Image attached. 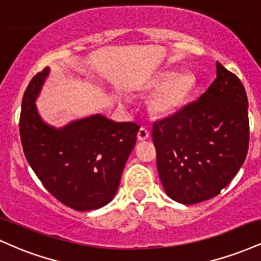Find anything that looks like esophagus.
<instances>
[{"label": "esophagus", "mask_w": 261, "mask_h": 261, "mask_svg": "<svg viewBox=\"0 0 261 261\" xmlns=\"http://www.w3.org/2000/svg\"><path fill=\"white\" fill-rule=\"evenodd\" d=\"M148 137H149V131L146 127H141L139 133H137V139H139V141H145L147 140Z\"/></svg>", "instance_id": "obj_1"}]
</instances>
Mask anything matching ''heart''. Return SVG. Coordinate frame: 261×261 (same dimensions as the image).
<instances>
[{"label":"heart","mask_w":261,"mask_h":261,"mask_svg":"<svg viewBox=\"0 0 261 261\" xmlns=\"http://www.w3.org/2000/svg\"><path fill=\"white\" fill-rule=\"evenodd\" d=\"M195 86V76L191 72L155 74L147 82V88L155 89L149 99V109L155 115H172L187 103Z\"/></svg>","instance_id":"1"}]
</instances>
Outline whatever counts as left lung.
I'll return each mask as SVG.
<instances>
[{
  "label": "left lung",
  "instance_id": "obj_1",
  "mask_svg": "<svg viewBox=\"0 0 261 261\" xmlns=\"http://www.w3.org/2000/svg\"><path fill=\"white\" fill-rule=\"evenodd\" d=\"M152 139L167 195L193 205L234 178L249 146L248 98L241 80L216 62V79L199 100L155 121Z\"/></svg>",
  "mask_w": 261,
  "mask_h": 261
}]
</instances>
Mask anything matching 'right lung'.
I'll use <instances>...</instances> for the list:
<instances>
[{
    "label": "right lung",
    "mask_w": 261,
    "mask_h": 261,
    "mask_svg": "<svg viewBox=\"0 0 261 261\" xmlns=\"http://www.w3.org/2000/svg\"><path fill=\"white\" fill-rule=\"evenodd\" d=\"M49 73L33 77L22 100L19 134L25 158L51 195L67 207L89 211L112 201L140 126L101 115L56 130L39 118L35 98Z\"/></svg>",
    "instance_id": "add662e5"
}]
</instances>
